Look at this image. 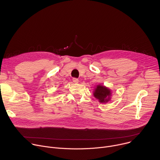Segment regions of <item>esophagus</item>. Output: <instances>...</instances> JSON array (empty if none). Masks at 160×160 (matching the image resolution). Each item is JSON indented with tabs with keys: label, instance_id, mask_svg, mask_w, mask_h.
Masks as SVG:
<instances>
[{
	"label": "esophagus",
	"instance_id": "obj_1",
	"mask_svg": "<svg viewBox=\"0 0 160 160\" xmlns=\"http://www.w3.org/2000/svg\"><path fill=\"white\" fill-rule=\"evenodd\" d=\"M73 82L74 83H77L78 82V79L77 78H73Z\"/></svg>",
	"mask_w": 160,
	"mask_h": 160
}]
</instances>
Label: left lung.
Returning <instances> with one entry per match:
<instances>
[{"label": "left lung", "mask_w": 160, "mask_h": 160, "mask_svg": "<svg viewBox=\"0 0 160 160\" xmlns=\"http://www.w3.org/2000/svg\"><path fill=\"white\" fill-rule=\"evenodd\" d=\"M111 90L103 85H98L94 92V96L100 102H107L110 99Z\"/></svg>", "instance_id": "left-lung-1"}]
</instances>
